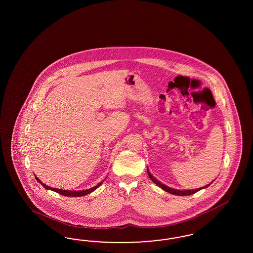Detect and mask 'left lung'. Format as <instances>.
Segmentation results:
<instances>
[{"label":"left lung","mask_w":253,"mask_h":253,"mask_svg":"<svg viewBox=\"0 0 253 253\" xmlns=\"http://www.w3.org/2000/svg\"><path fill=\"white\" fill-rule=\"evenodd\" d=\"M147 174H148L149 178L153 181V183L157 184L158 186H160L163 190H165V191L168 192V193H170V194H172V195H176V196H189V195H192V194H195L196 192L199 191V190H201V189L207 188L208 186H209L210 184H212V182L214 181V180H213L211 184H207V185H205V186H203V187H200V188H197V189H192V190H178V189H174V188L169 187L166 184L161 183L159 180H157V179L150 173L148 168H147Z\"/></svg>","instance_id":"left-lung-1"}]
</instances>
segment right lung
Here are the masks:
<instances>
[{"label":"right lung","instance_id":"1","mask_svg":"<svg viewBox=\"0 0 253 253\" xmlns=\"http://www.w3.org/2000/svg\"><path fill=\"white\" fill-rule=\"evenodd\" d=\"M35 178H36V180L38 181L39 183L42 184V185L44 188H46V189L56 192V193H58V194H60V195H63V196H66V197H82V196L88 195V194L92 193V191H94L95 189H97V188L99 187L100 185L103 184V182H104V180H103V181H102V182H100L99 184H97V185L93 186V187L90 188V189L80 190V191H70V190H63V189H57V188H54V187H50V186H48L47 184H42V182L39 179L38 177L35 176ZM106 178H107V177H106Z\"/></svg>","mask_w":253,"mask_h":253}]
</instances>
